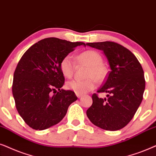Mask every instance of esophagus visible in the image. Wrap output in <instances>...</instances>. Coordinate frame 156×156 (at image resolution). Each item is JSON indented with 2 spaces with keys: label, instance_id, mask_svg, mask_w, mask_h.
I'll use <instances>...</instances> for the list:
<instances>
[{
  "label": "esophagus",
  "instance_id": "34e87169",
  "mask_svg": "<svg viewBox=\"0 0 156 156\" xmlns=\"http://www.w3.org/2000/svg\"><path fill=\"white\" fill-rule=\"evenodd\" d=\"M76 96L78 97V98H80V97H81L82 95H81V94H78V93H76Z\"/></svg>",
  "mask_w": 156,
  "mask_h": 156
}]
</instances>
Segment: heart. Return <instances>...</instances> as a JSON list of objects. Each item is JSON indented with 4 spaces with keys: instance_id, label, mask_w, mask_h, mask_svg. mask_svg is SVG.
I'll return each mask as SVG.
<instances>
[{
    "instance_id": "1",
    "label": "heart",
    "mask_w": 156,
    "mask_h": 156,
    "mask_svg": "<svg viewBox=\"0 0 156 156\" xmlns=\"http://www.w3.org/2000/svg\"><path fill=\"white\" fill-rule=\"evenodd\" d=\"M77 61L79 64L88 66L85 77L83 80H70L66 83L68 90L74 91L78 94H83L95 88V80L102 82L107 74L106 68L103 65L101 55L97 51L88 50L80 53L77 56ZM76 63L70 55H67L61 60L60 69L64 77L71 78L73 75Z\"/></svg>"
}]
</instances>
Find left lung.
Masks as SVG:
<instances>
[{"mask_svg": "<svg viewBox=\"0 0 156 156\" xmlns=\"http://www.w3.org/2000/svg\"><path fill=\"white\" fill-rule=\"evenodd\" d=\"M101 50L111 68L98 93H107V98L92 95L93 104L86 114L92 123L106 130H118L128 125L143 100L146 87L144 72L135 55L112 41L88 43Z\"/></svg>", "mask_w": 156, "mask_h": 156, "instance_id": "8db88e82", "label": "left lung"}]
</instances>
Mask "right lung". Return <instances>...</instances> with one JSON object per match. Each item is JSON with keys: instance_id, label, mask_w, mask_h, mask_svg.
<instances>
[{"instance_id": "add662e5", "label": "right lung", "mask_w": 156, "mask_h": 156, "mask_svg": "<svg viewBox=\"0 0 156 156\" xmlns=\"http://www.w3.org/2000/svg\"><path fill=\"white\" fill-rule=\"evenodd\" d=\"M83 42L57 38L39 41L27 50L13 75L12 92L16 109L27 125L42 130L58 123L78 98L61 89L65 78L60 63Z\"/></svg>"}]
</instances>
